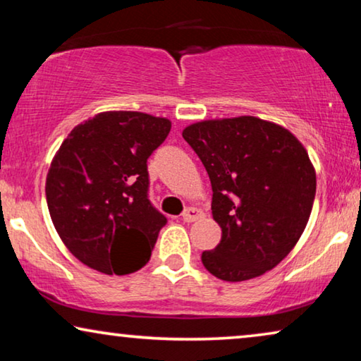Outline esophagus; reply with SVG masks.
<instances>
[{
  "label": "esophagus",
  "mask_w": 361,
  "mask_h": 361,
  "mask_svg": "<svg viewBox=\"0 0 361 361\" xmlns=\"http://www.w3.org/2000/svg\"><path fill=\"white\" fill-rule=\"evenodd\" d=\"M202 216H204V212L195 209V207H189V209L182 214V220H184L185 224H192V221L199 220V219H202Z\"/></svg>",
  "instance_id": "esophagus-1"
}]
</instances>
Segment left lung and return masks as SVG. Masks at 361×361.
<instances>
[{
    "label": "left lung",
    "mask_w": 361,
    "mask_h": 361,
    "mask_svg": "<svg viewBox=\"0 0 361 361\" xmlns=\"http://www.w3.org/2000/svg\"><path fill=\"white\" fill-rule=\"evenodd\" d=\"M184 140L212 184V215L221 228L202 263L219 279L246 281L278 266L307 225L315 171L293 133L256 116L187 126Z\"/></svg>",
    "instance_id": "8db88e82"
}]
</instances>
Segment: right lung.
Returning <instances> with one entry per match:
<instances>
[{
  "label": "right lung",
  "instance_id": "1",
  "mask_svg": "<svg viewBox=\"0 0 361 361\" xmlns=\"http://www.w3.org/2000/svg\"><path fill=\"white\" fill-rule=\"evenodd\" d=\"M171 121L105 111L73 128L51 162L46 199L68 251L88 268L130 274L151 258L167 219L149 200L147 159Z\"/></svg>",
  "mask_w": 361,
  "mask_h": 361
}]
</instances>
